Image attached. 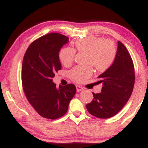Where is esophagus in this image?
Returning a JSON list of instances; mask_svg holds the SVG:
<instances>
[{
  "instance_id": "34e87169",
  "label": "esophagus",
  "mask_w": 148,
  "mask_h": 148,
  "mask_svg": "<svg viewBox=\"0 0 148 148\" xmlns=\"http://www.w3.org/2000/svg\"><path fill=\"white\" fill-rule=\"evenodd\" d=\"M76 90H77V92H80V91L83 90L84 89V88H83L82 86H78V85H76Z\"/></svg>"
}]
</instances>
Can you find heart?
I'll return each instance as SVG.
<instances>
[{"mask_svg":"<svg viewBox=\"0 0 148 148\" xmlns=\"http://www.w3.org/2000/svg\"><path fill=\"white\" fill-rule=\"evenodd\" d=\"M75 49L79 52L87 53V63L94 66L97 71L103 72L111 67L116 58L117 49L114 42L103 37L90 36L76 40L74 44ZM75 50L71 47H64L59 51L60 62L64 67H69L73 63L75 57ZM93 73L92 67H74L69 73L73 81L84 82Z\"/></svg>","mask_w":148,"mask_h":148,"instance_id":"1","label":"heart"}]
</instances>
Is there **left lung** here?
I'll return each mask as SVG.
<instances>
[{"instance_id": "obj_1", "label": "left lung", "mask_w": 148, "mask_h": 148, "mask_svg": "<svg viewBox=\"0 0 148 148\" xmlns=\"http://www.w3.org/2000/svg\"><path fill=\"white\" fill-rule=\"evenodd\" d=\"M97 84H103L100 93L92 92L94 98L87 103L88 111L98 118L116 115L132 95L135 81L134 66L125 46L118 41L116 58L109 69L99 76Z\"/></svg>"}]
</instances>
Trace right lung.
I'll list each match as a JSON object with an SVG mask.
<instances>
[{
    "label": "right lung",
    "instance_id": "obj_1",
    "mask_svg": "<svg viewBox=\"0 0 148 148\" xmlns=\"http://www.w3.org/2000/svg\"><path fill=\"white\" fill-rule=\"evenodd\" d=\"M69 42L63 35L51 33L39 37L25 53L21 81L27 99L39 115L56 120L65 114L69 103L76 94V86H59L53 82L55 73L61 69L58 53Z\"/></svg>",
    "mask_w": 148,
    "mask_h": 148
}]
</instances>
